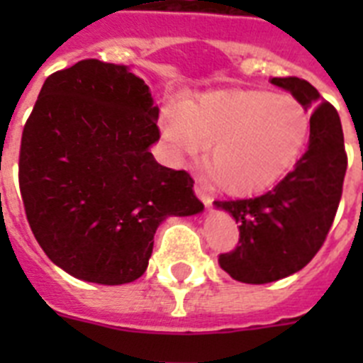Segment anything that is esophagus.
I'll return each instance as SVG.
<instances>
[{
  "label": "esophagus",
  "instance_id": "esophagus-1",
  "mask_svg": "<svg viewBox=\"0 0 363 363\" xmlns=\"http://www.w3.org/2000/svg\"><path fill=\"white\" fill-rule=\"evenodd\" d=\"M194 191H196V194H198V196H200V200L203 201V203L207 205V207H209V205L213 203V196H211L209 192L205 191L203 185H201V184H196V185H194Z\"/></svg>",
  "mask_w": 363,
  "mask_h": 363
}]
</instances>
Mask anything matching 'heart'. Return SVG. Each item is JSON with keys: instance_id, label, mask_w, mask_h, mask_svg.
<instances>
[{"instance_id": "obj_1", "label": "heart", "mask_w": 363, "mask_h": 363, "mask_svg": "<svg viewBox=\"0 0 363 363\" xmlns=\"http://www.w3.org/2000/svg\"><path fill=\"white\" fill-rule=\"evenodd\" d=\"M313 121L293 96L216 91L163 108L162 133L178 156L211 145L207 169L230 194H255L289 174L306 152Z\"/></svg>"}]
</instances>
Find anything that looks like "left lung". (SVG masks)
I'll return each instance as SVG.
<instances>
[{"label":"left lung","instance_id":"1","mask_svg":"<svg viewBox=\"0 0 363 363\" xmlns=\"http://www.w3.org/2000/svg\"><path fill=\"white\" fill-rule=\"evenodd\" d=\"M271 83L313 108L309 147L293 171L265 194L243 200H216L240 229L238 245L221 252L218 264L234 280L269 284L306 267L322 249L338 211L347 152L336 108L296 76Z\"/></svg>","mask_w":363,"mask_h":363}]
</instances>
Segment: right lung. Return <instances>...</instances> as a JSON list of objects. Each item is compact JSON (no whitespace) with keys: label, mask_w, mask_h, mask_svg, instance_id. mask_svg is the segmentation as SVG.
Segmentation results:
<instances>
[{"label":"right lung","mask_w":363,"mask_h":363,"mask_svg":"<svg viewBox=\"0 0 363 363\" xmlns=\"http://www.w3.org/2000/svg\"><path fill=\"white\" fill-rule=\"evenodd\" d=\"M158 107L125 65L82 60L45 79L25 123L18 178L45 255L72 277L136 280L167 216L203 209L187 171L160 165Z\"/></svg>","instance_id":"obj_1"}]
</instances>
